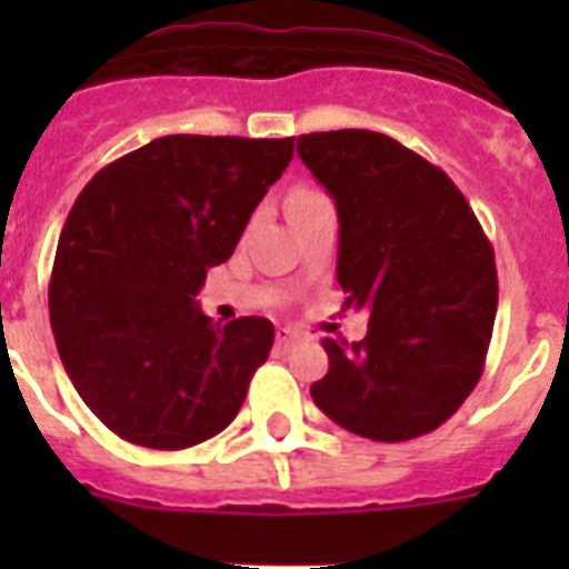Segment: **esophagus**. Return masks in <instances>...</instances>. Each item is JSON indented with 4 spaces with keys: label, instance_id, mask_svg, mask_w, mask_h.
<instances>
[{
    "label": "esophagus",
    "instance_id": "obj_1",
    "mask_svg": "<svg viewBox=\"0 0 569 569\" xmlns=\"http://www.w3.org/2000/svg\"><path fill=\"white\" fill-rule=\"evenodd\" d=\"M298 339H301V333H298V330H292V328H277V346H280V348L295 346Z\"/></svg>",
    "mask_w": 569,
    "mask_h": 569
}]
</instances>
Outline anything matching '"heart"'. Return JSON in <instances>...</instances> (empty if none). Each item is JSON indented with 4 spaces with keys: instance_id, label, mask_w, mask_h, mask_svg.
Masks as SVG:
<instances>
[{
    "instance_id": "1",
    "label": "heart",
    "mask_w": 569,
    "mask_h": 569,
    "mask_svg": "<svg viewBox=\"0 0 569 569\" xmlns=\"http://www.w3.org/2000/svg\"><path fill=\"white\" fill-rule=\"evenodd\" d=\"M310 194H312V191H295L292 197H310Z\"/></svg>"
}]
</instances>
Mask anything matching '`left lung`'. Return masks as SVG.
<instances>
[{
    "label": "left lung",
    "mask_w": 569,
    "mask_h": 569,
    "mask_svg": "<svg viewBox=\"0 0 569 569\" xmlns=\"http://www.w3.org/2000/svg\"><path fill=\"white\" fill-rule=\"evenodd\" d=\"M298 156L339 214L337 280L366 339H325L310 387L346 431L401 442L440 428L485 372L499 283L493 248L458 186L396 138L310 132Z\"/></svg>",
    "instance_id": "obj_1"
}]
</instances>
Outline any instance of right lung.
I'll use <instances>...</instances> for the list:
<instances>
[{"mask_svg":"<svg viewBox=\"0 0 569 569\" xmlns=\"http://www.w3.org/2000/svg\"><path fill=\"white\" fill-rule=\"evenodd\" d=\"M295 138L164 136L106 164L76 197L49 280V321L76 392L144 449L221 433L274 346V325L218 328L194 295L232 257L292 162Z\"/></svg>","mask_w":569,"mask_h":569,"instance_id":"add662e5","label":"right lung"}]
</instances>
